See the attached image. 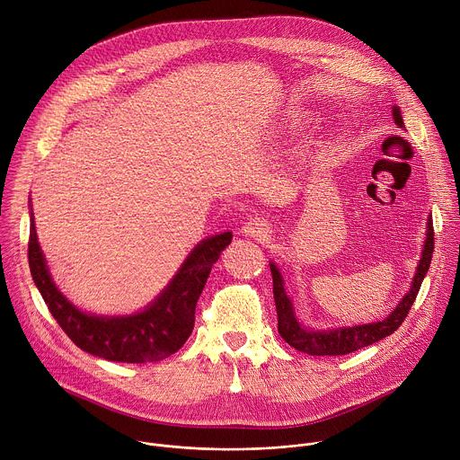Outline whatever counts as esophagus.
<instances>
[{"label": "esophagus", "instance_id": "1", "mask_svg": "<svg viewBox=\"0 0 460 460\" xmlns=\"http://www.w3.org/2000/svg\"><path fill=\"white\" fill-rule=\"evenodd\" d=\"M242 233H243L245 236L254 238V240H263V238L269 236L270 227H269V224H267L265 220L254 217V218H249V220L243 224Z\"/></svg>", "mask_w": 460, "mask_h": 460}]
</instances>
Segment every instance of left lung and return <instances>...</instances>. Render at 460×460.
Wrapping results in <instances>:
<instances>
[{"instance_id":"1","label":"left lung","mask_w":460,"mask_h":460,"mask_svg":"<svg viewBox=\"0 0 460 460\" xmlns=\"http://www.w3.org/2000/svg\"><path fill=\"white\" fill-rule=\"evenodd\" d=\"M394 120L399 128H404L402 115L399 106H394L392 110ZM433 254V222L431 215L428 217L426 224V240L422 245L420 260L415 269V276L411 279L410 290L402 296V299L397 303V307L381 322L365 323V325H354V327H336L327 331H314L305 327L294 311V303L288 297L285 290V281L276 267V263L270 265L272 274V292H274V303H276V313H278V332L279 336L296 350L311 354V356H345L350 352H356L363 347H368L376 341H381L383 338L394 334L404 318L408 316L411 305L419 294L420 283L429 269Z\"/></svg>"}]
</instances>
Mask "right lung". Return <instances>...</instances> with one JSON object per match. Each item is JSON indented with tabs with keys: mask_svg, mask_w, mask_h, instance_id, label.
Wrapping results in <instances>:
<instances>
[{
	"mask_svg": "<svg viewBox=\"0 0 460 460\" xmlns=\"http://www.w3.org/2000/svg\"><path fill=\"white\" fill-rule=\"evenodd\" d=\"M231 238L233 233L226 231L200 240L163 292L142 311L126 316L81 311L59 290L40 247L32 209L29 265L49 311L81 350L115 363H149L170 358L191 336L197 301L211 267L231 243Z\"/></svg>",
	"mask_w": 460,
	"mask_h": 460,
	"instance_id": "1",
	"label": "right lung"
}]
</instances>
